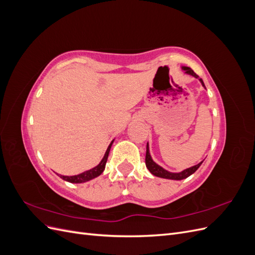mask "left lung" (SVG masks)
Segmentation results:
<instances>
[{
  "label": "left lung",
  "mask_w": 255,
  "mask_h": 255,
  "mask_svg": "<svg viewBox=\"0 0 255 255\" xmlns=\"http://www.w3.org/2000/svg\"><path fill=\"white\" fill-rule=\"evenodd\" d=\"M182 70H184V72L186 74H189L191 76H194V78L196 79H199V76L194 72V70H191V69L189 67H185L183 66L182 67ZM199 81L201 82L202 86L205 88L204 86V83L202 81V79H199ZM203 163L202 161H200V163L196 166H192L190 168H187L185 169V170L181 171V172H170L166 170V169H164L161 166L157 165L155 161H154L151 157V154H150V150H149V143H146V153H145V166L146 168H148V170L155 176H158V177H163V179H168V180H175V181H180V180H183V179H186V177H188L189 175H191L192 173H195L197 171V169L201 166V164Z\"/></svg>",
  "instance_id": "left-lung-1"
}]
</instances>
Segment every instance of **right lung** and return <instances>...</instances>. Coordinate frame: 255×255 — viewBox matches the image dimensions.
Instances as JSON below:
<instances>
[{"label":"right lung","mask_w":255,"mask_h":255,"mask_svg":"<svg viewBox=\"0 0 255 255\" xmlns=\"http://www.w3.org/2000/svg\"><path fill=\"white\" fill-rule=\"evenodd\" d=\"M113 142H114V140L110 143L109 148H107L102 160L100 161V164L97 165L96 167H94L92 169H89V170H87V171H84V172H82L80 174H76V175H70V176H68V175H59V174L58 175L61 177V179L69 182V183L78 184V183H85V182H87V181H90L92 179H95V177L99 176L100 174H102V172L104 171V169H105L107 157H109V154H110V151H111Z\"/></svg>","instance_id":"obj_1"}]
</instances>
